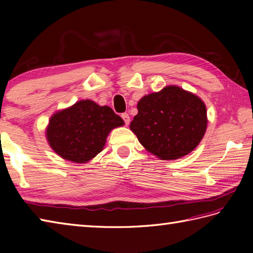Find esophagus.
I'll return each mask as SVG.
<instances>
[{"label": "esophagus", "mask_w": 253, "mask_h": 253, "mask_svg": "<svg viewBox=\"0 0 253 253\" xmlns=\"http://www.w3.org/2000/svg\"><path fill=\"white\" fill-rule=\"evenodd\" d=\"M122 118L124 120V122H125V125L128 126V124H129V122H130L129 115H128L127 113H124V114H122Z\"/></svg>", "instance_id": "esophagus-1"}]
</instances>
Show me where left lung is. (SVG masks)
<instances>
[{"mask_svg": "<svg viewBox=\"0 0 253 253\" xmlns=\"http://www.w3.org/2000/svg\"><path fill=\"white\" fill-rule=\"evenodd\" d=\"M130 130L148 152L160 160H177L193 151L208 127L207 106L195 93L166 85L142 96Z\"/></svg>", "mask_w": 253, "mask_h": 253, "instance_id": "left-lung-1", "label": "left lung"}]
</instances>
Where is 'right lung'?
<instances>
[{"label":"right lung","mask_w":253,"mask_h":253,"mask_svg":"<svg viewBox=\"0 0 253 253\" xmlns=\"http://www.w3.org/2000/svg\"><path fill=\"white\" fill-rule=\"evenodd\" d=\"M124 124L110 106H101L89 99L80 100L50 117L45 137L62 159L84 164L103 150L109 133Z\"/></svg>","instance_id":"add662e5"}]
</instances>
